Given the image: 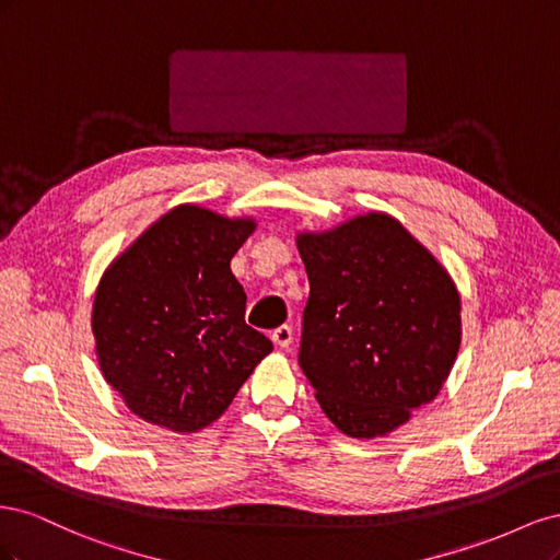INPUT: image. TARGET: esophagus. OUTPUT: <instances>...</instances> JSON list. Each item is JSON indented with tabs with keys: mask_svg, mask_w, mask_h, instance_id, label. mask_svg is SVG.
<instances>
[{
	"mask_svg": "<svg viewBox=\"0 0 560 560\" xmlns=\"http://www.w3.org/2000/svg\"><path fill=\"white\" fill-rule=\"evenodd\" d=\"M270 338H273V343L278 348H290V343H292V327L290 325H280L278 329H273Z\"/></svg>",
	"mask_w": 560,
	"mask_h": 560,
	"instance_id": "esophagus-1",
	"label": "esophagus"
}]
</instances>
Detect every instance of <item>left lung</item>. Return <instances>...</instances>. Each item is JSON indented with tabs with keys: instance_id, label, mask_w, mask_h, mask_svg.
Returning <instances> with one entry per match:
<instances>
[{
	"instance_id": "8db88e82",
	"label": "left lung",
	"mask_w": 560,
	"mask_h": 560,
	"mask_svg": "<svg viewBox=\"0 0 560 560\" xmlns=\"http://www.w3.org/2000/svg\"><path fill=\"white\" fill-rule=\"evenodd\" d=\"M311 282L299 364L334 425L385 436L432 401L460 348L448 270L395 217L369 212L299 233Z\"/></svg>"
}]
</instances>
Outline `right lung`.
Returning <instances> with one entry per match:
<instances>
[{"instance_id": "right-lung-1", "label": "right lung", "mask_w": 560, "mask_h": 560, "mask_svg": "<svg viewBox=\"0 0 560 560\" xmlns=\"http://www.w3.org/2000/svg\"><path fill=\"white\" fill-rule=\"evenodd\" d=\"M257 222L177 206L109 264L93 301V336L105 381L128 409L173 432L222 416L266 354L245 322L247 296L233 254Z\"/></svg>"}]
</instances>
